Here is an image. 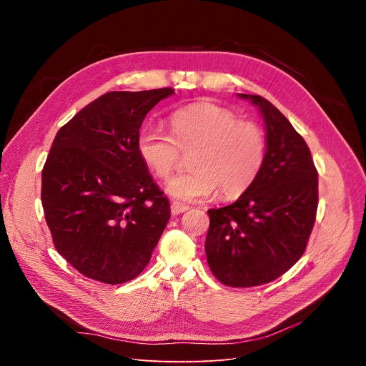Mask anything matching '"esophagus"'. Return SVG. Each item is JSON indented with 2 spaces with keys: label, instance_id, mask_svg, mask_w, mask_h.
Segmentation results:
<instances>
[{
  "label": "esophagus",
  "instance_id": "obj_1",
  "mask_svg": "<svg viewBox=\"0 0 366 366\" xmlns=\"http://www.w3.org/2000/svg\"><path fill=\"white\" fill-rule=\"evenodd\" d=\"M187 209H189V207H187L186 204L179 203V202H172L171 203V212H172V215H180V214L186 212Z\"/></svg>",
  "mask_w": 366,
  "mask_h": 366
}]
</instances>
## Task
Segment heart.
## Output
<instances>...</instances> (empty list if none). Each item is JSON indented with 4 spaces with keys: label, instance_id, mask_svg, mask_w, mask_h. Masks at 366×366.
I'll return each mask as SVG.
<instances>
[{
    "label": "heart",
    "instance_id": "heart-1",
    "mask_svg": "<svg viewBox=\"0 0 366 366\" xmlns=\"http://www.w3.org/2000/svg\"><path fill=\"white\" fill-rule=\"evenodd\" d=\"M169 124L171 134L157 127H143L137 151L162 180H169L179 168L182 152H192L191 171L168 184L177 200H206L218 189L226 198L237 197L257 180L267 154V139L259 125L212 104L177 109Z\"/></svg>",
    "mask_w": 366,
    "mask_h": 366
}]
</instances>
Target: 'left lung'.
Returning <instances> with one entry per match:
<instances>
[{
    "label": "left lung",
    "instance_id": "obj_1",
    "mask_svg": "<svg viewBox=\"0 0 366 366\" xmlns=\"http://www.w3.org/2000/svg\"><path fill=\"white\" fill-rule=\"evenodd\" d=\"M267 154L257 180L235 203L209 209L207 264L229 287H254L280 278L302 257L317 210V171L302 136L278 108L258 94Z\"/></svg>",
    "mask_w": 366,
    "mask_h": 366
}]
</instances>
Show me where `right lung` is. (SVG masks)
I'll list each match as a JSON object with an SVG mask.
<instances>
[{
    "instance_id": "1",
    "label": "right lung",
    "mask_w": 366,
    "mask_h": 366,
    "mask_svg": "<svg viewBox=\"0 0 366 366\" xmlns=\"http://www.w3.org/2000/svg\"><path fill=\"white\" fill-rule=\"evenodd\" d=\"M172 88L109 92L51 143L41 202L53 244L86 278L128 282L147 267L171 217L137 151L143 119Z\"/></svg>"
}]
</instances>
